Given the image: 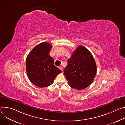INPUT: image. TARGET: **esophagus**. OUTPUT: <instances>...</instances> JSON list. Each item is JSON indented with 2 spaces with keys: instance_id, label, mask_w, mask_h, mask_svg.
<instances>
[{
  "instance_id": "1",
  "label": "esophagus",
  "mask_w": 125,
  "mask_h": 125,
  "mask_svg": "<svg viewBox=\"0 0 125 125\" xmlns=\"http://www.w3.org/2000/svg\"><path fill=\"white\" fill-rule=\"evenodd\" d=\"M59 68H60V70H61L62 71H63V67H61V66H60Z\"/></svg>"
}]
</instances>
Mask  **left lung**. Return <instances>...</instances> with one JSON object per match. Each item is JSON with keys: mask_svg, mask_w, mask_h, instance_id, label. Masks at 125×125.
<instances>
[{"mask_svg": "<svg viewBox=\"0 0 125 125\" xmlns=\"http://www.w3.org/2000/svg\"><path fill=\"white\" fill-rule=\"evenodd\" d=\"M96 71V63L91 52L79 46L68 59L64 75L70 87L81 90L92 83Z\"/></svg>", "mask_w": 125, "mask_h": 125, "instance_id": "1", "label": "left lung"}]
</instances>
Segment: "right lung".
<instances>
[{"label": "right lung", "instance_id": "1", "mask_svg": "<svg viewBox=\"0 0 125 125\" xmlns=\"http://www.w3.org/2000/svg\"><path fill=\"white\" fill-rule=\"evenodd\" d=\"M50 43L43 42L35 46L26 58L27 73L30 81L40 87H47L62 71L54 65L50 55Z\"/></svg>", "mask_w": 125, "mask_h": 125}]
</instances>
